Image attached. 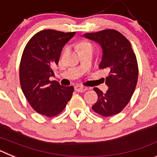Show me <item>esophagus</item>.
Returning <instances> with one entry per match:
<instances>
[{
    "label": "esophagus",
    "mask_w": 157,
    "mask_h": 157,
    "mask_svg": "<svg viewBox=\"0 0 157 157\" xmlns=\"http://www.w3.org/2000/svg\"><path fill=\"white\" fill-rule=\"evenodd\" d=\"M75 91H77V92H85V91H86L87 90H88V88L85 86H82L78 85L75 86Z\"/></svg>",
    "instance_id": "34e87169"
}]
</instances>
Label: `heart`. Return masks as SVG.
Here are the masks:
<instances>
[{
  "instance_id": "b5f03b06",
  "label": "heart",
  "mask_w": 157,
  "mask_h": 157,
  "mask_svg": "<svg viewBox=\"0 0 157 157\" xmlns=\"http://www.w3.org/2000/svg\"><path fill=\"white\" fill-rule=\"evenodd\" d=\"M87 46H92V45H91L90 43L86 42V41H83V42L80 43L79 45H78V48H83V47H87Z\"/></svg>"
}]
</instances>
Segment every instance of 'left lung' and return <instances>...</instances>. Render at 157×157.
<instances>
[{"label": "left lung", "mask_w": 157, "mask_h": 157, "mask_svg": "<svg viewBox=\"0 0 157 157\" xmlns=\"http://www.w3.org/2000/svg\"><path fill=\"white\" fill-rule=\"evenodd\" d=\"M83 37L101 45L103 56L99 68L109 71L105 78L106 93L94 88L98 99L93 110L105 117L118 114L129 103L138 82V62L131 45L121 33L111 29L86 33Z\"/></svg>", "instance_id": "left-lung-1"}]
</instances>
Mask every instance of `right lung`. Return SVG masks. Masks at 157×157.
Wrapping results in <instances>:
<instances>
[{
    "mask_svg": "<svg viewBox=\"0 0 157 157\" xmlns=\"http://www.w3.org/2000/svg\"><path fill=\"white\" fill-rule=\"evenodd\" d=\"M75 32L44 30L34 34L25 47L19 65L22 90L31 107L48 117L59 114L74 92L73 86H63L50 81L52 67L58 64L63 47Z\"/></svg>",
    "mask_w": 157,
    "mask_h": 157,
    "instance_id": "obj_1",
    "label": "right lung"
}]
</instances>
